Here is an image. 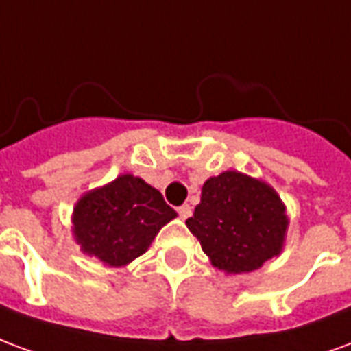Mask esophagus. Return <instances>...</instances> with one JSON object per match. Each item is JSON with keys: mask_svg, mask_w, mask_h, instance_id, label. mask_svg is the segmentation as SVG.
I'll use <instances>...</instances> for the list:
<instances>
[{"mask_svg": "<svg viewBox=\"0 0 351 351\" xmlns=\"http://www.w3.org/2000/svg\"><path fill=\"white\" fill-rule=\"evenodd\" d=\"M178 216H180L182 220H186V218H190V216H191V206L190 205L178 206Z\"/></svg>", "mask_w": 351, "mask_h": 351, "instance_id": "1", "label": "esophagus"}]
</instances>
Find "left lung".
Here are the masks:
<instances>
[{
    "instance_id": "8db88e82",
    "label": "left lung",
    "mask_w": 351,
    "mask_h": 351,
    "mask_svg": "<svg viewBox=\"0 0 351 351\" xmlns=\"http://www.w3.org/2000/svg\"><path fill=\"white\" fill-rule=\"evenodd\" d=\"M210 263L226 274L261 269L284 250L289 218L271 184L239 171L210 176L186 220Z\"/></svg>"
}]
</instances>
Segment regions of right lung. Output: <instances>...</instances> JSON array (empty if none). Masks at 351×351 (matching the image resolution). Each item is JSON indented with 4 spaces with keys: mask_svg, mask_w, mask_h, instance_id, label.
<instances>
[{
    "mask_svg": "<svg viewBox=\"0 0 351 351\" xmlns=\"http://www.w3.org/2000/svg\"><path fill=\"white\" fill-rule=\"evenodd\" d=\"M175 218L160 191L123 173L77 201L71 231L82 254L107 267H125L143 256L160 229Z\"/></svg>",
    "mask_w": 351,
    "mask_h": 351,
    "instance_id": "1",
    "label": "right lung"
}]
</instances>
